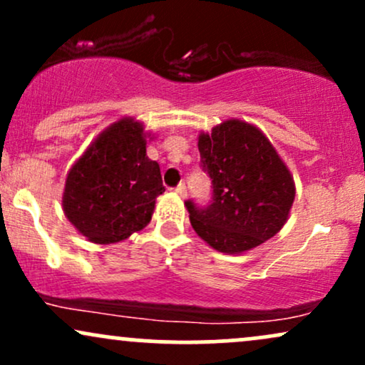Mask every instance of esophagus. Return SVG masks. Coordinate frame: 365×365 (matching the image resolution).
Wrapping results in <instances>:
<instances>
[{"mask_svg":"<svg viewBox=\"0 0 365 365\" xmlns=\"http://www.w3.org/2000/svg\"><path fill=\"white\" fill-rule=\"evenodd\" d=\"M175 192H177V194L180 195V197H187V188H185V183H180V185L175 188Z\"/></svg>","mask_w":365,"mask_h":365,"instance_id":"obj_1","label":"esophagus"}]
</instances>
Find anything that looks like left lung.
Returning a JSON list of instances; mask_svg holds the SVG:
<instances>
[{
  "mask_svg": "<svg viewBox=\"0 0 365 365\" xmlns=\"http://www.w3.org/2000/svg\"><path fill=\"white\" fill-rule=\"evenodd\" d=\"M197 145L212 182L207 207L185 202L197 235L225 254H244L274 237L290 215L295 182L269 139L232 118L200 132Z\"/></svg>",
  "mask_w": 365,
  "mask_h": 365,
  "instance_id": "left-lung-1",
  "label": "left lung"
}]
</instances>
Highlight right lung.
Returning <instances> with one entry per match:
<instances>
[{"instance_id": "obj_1", "label": "right lung", "mask_w": 365, "mask_h": 365, "mask_svg": "<svg viewBox=\"0 0 365 365\" xmlns=\"http://www.w3.org/2000/svg\"><path fill=\"white\" fill-rule=\"evenodd\" d=\"M144 125L121 118L103 130L66 175L63 211L94 244H115L140 232L165 192L161 170L145 154Z\"/></svg>"}]
</instances>
